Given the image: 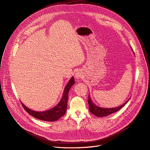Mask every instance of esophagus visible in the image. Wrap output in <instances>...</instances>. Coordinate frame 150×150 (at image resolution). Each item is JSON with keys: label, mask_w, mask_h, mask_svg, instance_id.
<instances>
[{"label": "esophagus", "mask_w": 150, "mask_h": 150, "mask_svg": "<svg viewBox=\"0 0 150 150\" xmlns=\"http://www.w3.org/2000/svg\"><path fill=\"white\" fill-rule=\"evenodd\" d=\"M82 77V74L79 72V71H77L75 73V78H76L77 79H79L80 78Z\"/></svg>", "instance_id": "esophagus-1"}]
</instances>
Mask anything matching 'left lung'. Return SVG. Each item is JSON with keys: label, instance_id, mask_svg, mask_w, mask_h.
Here are the masks:
<instances>
[{"label": "left lung", "instance_id": "obj_1", "mask_svg": "<svg viewBox=\"0 0 150 150\" xmlns=\"http://www.w3.org/2000/svg\"><path fill=\"white\" fill-rule=\"evenodd\" d=\"M129 99L124 104L120 105V106L116 108H101V107L96 106V105H94L92 102L90 96H88V105H89V110L90 111V112L96 116L102 117L107 116L112 113L118 111L123 107L125 106V105L128 102Z\"/></svg>", "mask_w": 150, "mask_h": 150}]
</instances>
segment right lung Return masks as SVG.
<instances>
[{
	"label": "right lung",
	"mask_w": 150,
	"mask_h": 150,
	"mask_svg": "<svg viewBox=\"0 0 150 150\" xmlns=\"http://www.w3.org/2000/svg\"><path fill=\"white\" fill-rule=\"evenodd\" d=\"M74 77H72L65 87L64 91L61 100L55 107L49 110L42 112L33 111L25 107L22 103V107H23L25 110L28 113H29L31 116L38 119L50 122L56 121L61 117H62L66 112L67 108V101L68 99L69 90L71 88V87L74 84Z\"/></svg>",
	"instance_id": "obj_1"
}]
</instances>
